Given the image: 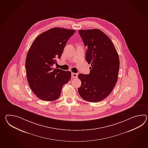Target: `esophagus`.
Listing matches in <instances>:
<instances>
[{
  "label": "esophagus",
  "instance_id": "esophagus-1",
  "mask_svg": "<svg viewBox=\"0 0 148 148\" xmlns=\"http://www.w3.org/2000/svg\"><path fill=\"white\" fill-rule=\"evenodd\" d=\"M78 76V74L77 73H72V77L73 79H75V78H77Z\"/></svg>",
  "mask_w": 148,
  "mask_h": 148
}]
</instances>
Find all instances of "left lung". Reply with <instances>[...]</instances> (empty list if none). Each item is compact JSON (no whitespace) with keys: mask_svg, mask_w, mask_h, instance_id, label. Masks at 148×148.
I'll use <instances>...</instances> for the list:
<instances>
[{"mask_svg":"<svg viewBox=\"0 0 148 148\" xmlns=\"http://www.w3.org/2000/svg\"><path fill=\"white\" fill-rule=\"evenodd\" d=\"M79 33L87 48L86 61L91 67L89 74H79L81 86L78 92L86 101L99 102L110 94L117 81L118 53L112 40L101 30H79Z\"/></svg>","mask_w":148,"mask_h":148,"instance_id":"obj_1","label":"left lung"}]
</instances>
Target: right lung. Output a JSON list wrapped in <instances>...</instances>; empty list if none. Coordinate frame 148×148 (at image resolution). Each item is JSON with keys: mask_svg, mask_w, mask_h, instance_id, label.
<instances>
[{"mask_svg": "<svg viewBox=\"0 0 148 148\" xmlns=\"http://www.w3.org/2000/svg\"><path fill=\"white\" fill-rule=\"evenodd\" d=\"M75 30L53 27L33 41L26 55L25 69L32 92L40 99L53 101L58 99L62 86L69 82L71 72L54 69L56 58H60L66 43Z\"/></svg>", "mask_w": 148, "mask_h": 148, "instance_id": "add662e5", "label": "right lung"}]
</instances>
